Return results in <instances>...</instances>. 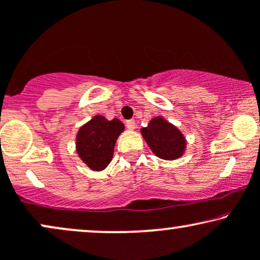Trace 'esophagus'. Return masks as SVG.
<instances>
[{"mask_svg": "<svg viewBox=\"0 0 260 260\" xmlns=\"http://www.w3.org/2000/svg\"><path fill=\"white\" fill-rule=\"evenodd\" d=\"M126 126H127V128L128 129H134V128H136V121L134 120H127L126 121Z\"/></svg>", "mask_w": 260, "mask_h": 260, "instance_id": "obj_1", "label": "esophagus"}]
</instances>
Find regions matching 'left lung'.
<instances>
[{"label": "left lung", "mask_w": 260, "mask_h": 260, "mask_svg": "<svg viewBox=\"0 0 260 260\" xmlns=\"http://www.w3.org/2000/svg\"><path fill=\"white\" fill-rule=\"evenodd\" d=\"M141 134L151 151L162 159L173 160L185 152L186 140L174 124L163 117H154L147 127L141 128Z\"/></svg>", "instance_id": "left-lung-1"}]
</instances>
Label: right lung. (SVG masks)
<instances>
[{"label": "right lung", "mask_w": 260, "mask_h": 260, "mask_svg": "<svg viewBox=\"0 0 260 260\" xmlns=\"http://www.w3.org/2000/svg\"><path fill=\"white\" fill-rule=\"evenodd\" d=\"M124 124L119 119L108 121L97 115L79 129L77 152L81 160L92 170L106 169L113 158L117 137L123 132Z\"/></svg>", "instance_id": "obj_1"}]
</instances>
